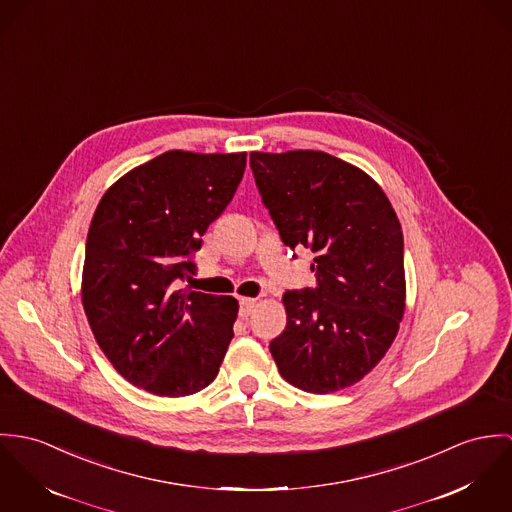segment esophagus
<instances>
[{"label": "esophagus", "instance_id": "obj_1", "mask_svg": "<svg viewBox=\"0 0 512 512\" xmlns=\"http://www.w3.org/2000/svg\"><path fill=\"white\" fill-rule=\"evenodd\" d=\"M257 298H241L239 300V316L241 318H247V316H251L253 314V310L257 308Z\"/></svg>", "mask_w": 512, "mask_h": 512}]
</instances>
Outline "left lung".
<instances>
[{"label":"left lung","mask_w":512,"mask_h":512,"mask_svg":"<svg viewBox=\"0 0 512 512\" xmlns=\"http://www.w3.org/2000/svg\"><path fill=\"white\" fill-rule=\"evenodd\" d=\"M284 245L310 249L316 286L286 290V328L269 343L284 379L316 395L361 381L397 338L404 239L381 186L322 151L251 153Z\"/></svg>","instance_id":"obj_1"}]
</instances>
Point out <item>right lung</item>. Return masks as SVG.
Wrapping results in <instances>:
<instances>
[{
	"instance_id": "right-lung-1",
	"label": "right lung",
	"mask_w": 512,
	"mask_h": 512,
	"mask_svg": "<svg viewBox=\"0 0 512 512\" xmlns=\"http://www.w3.org/2000/svg\"><path fill=\"white\" fill-rule=\"evenodd\" d=\"M245 153L167 151L127 172L92 218L82 304L117 373L157 397L208 387L237 318L233 296L178 288L196 273L202 235L228 208Z\"/></svg>"
}]
</instances>
